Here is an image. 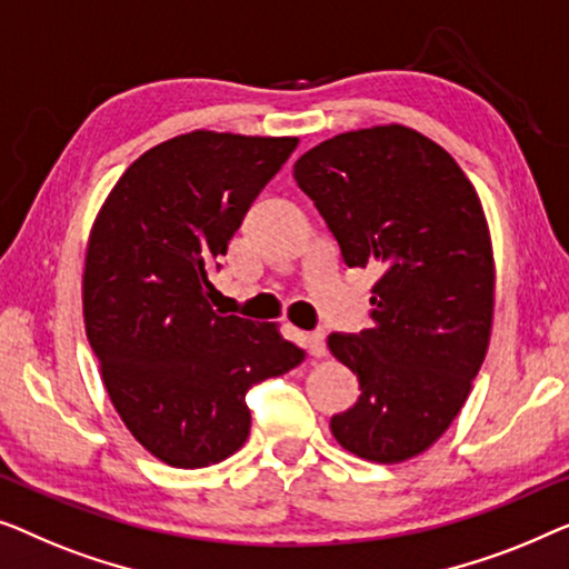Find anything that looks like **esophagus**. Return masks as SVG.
Wrapping results in <instances>:
<instances>
[{
    "mask_svg": "<svg viewBox=\"0 0 569 569\" xmlns=\"http://www.w3.org/2000/svg\"><path fill=\"white\" fill-rule=\"evenodd\" d=\"M307 348L309 353L315 358H322L327 353V342H325V332L322 330H315L307 335Z\"/></svg>",
    "mask_w": 569,
    "mask_h": 569,
    "instance_id": "esophagus-1",
    "label": "esophagus"
}]
</instances>
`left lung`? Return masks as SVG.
<instances>
[{
  "label": "left lung",
  "mask_w": 569,
  "mask_h": 569,
  "mask_svg": "<svg viewBox=\"0 0 569 569\" xmlns=\"http://www.w3.org/2000/svg\"><path fill=\"white\" fill-rule=\"evenodd\" d=\"M293 178L346 266L381 273L371 327L327 338L361 383L332 436L368 461L412 459L459 415L490 342L495 266L477 190L443 147L397 123L322 141Z\"/></svg>",
  "instance_id": "8db88e82"
}]
</instances>
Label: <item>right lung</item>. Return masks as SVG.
I'll use <instances>...</instances> for the list:
<instances>
[{
  "label": "right lung",
  "mask_w": 569,
  "mask_h": 569,
  "mask_svg": "<svg viewBox=\"0 0 569 569\" xmlns=\"http://www.w3.org/2000/svg\"><path fill=\"white\" fill-rule=\"evenodd\" d=\"M299 139L193 131L149 149L94 219L84 327L110 402L151 456L219 463L250 436L247 391L303 361L270 322L219 315L211 270Z\"/></svg>",
  "instance_id": "right-lung-1"
}]
</instances>
